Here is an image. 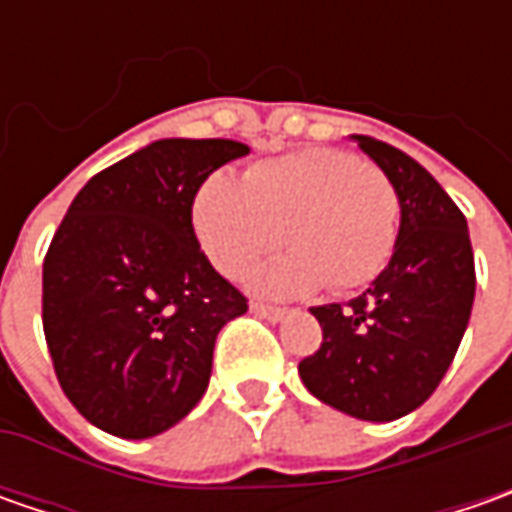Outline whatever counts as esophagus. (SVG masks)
I'll list each match as a JSON object with an SVG mask.
<instances>
[{
  "mask_svg": "<svg viewBox=\"0 0 512 512\" xmlns=\"http://www.w3.org/2000/svg\"><path fill=\"white\" fill-rule=\"evenodd\" d=\"M250 313L253 316H259V319H270V322H282L285 319V307H273V305H265V302H253L250 305Z\"/></svg>",
  "mask_w": 512,
  "mask_h": 512,
  "instance_id": "obj_1",
  "label": "esophagus"
}]
</instances>
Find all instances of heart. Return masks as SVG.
<instances>
[{"label":"heart","instance_id":"heart-1","mask_svg":"<svg viewBox=\"0 0 512 512\" xmlns=\"http://www.w3.org/2000/svg\"><path fill=\"white\" fill-rule=\"evenodd\" d=\"M402 199L382 168L347 150L310 148L265 159L242 185L210 179L196 193L193 225L207 259L245 279L270 250H293L253 279L267 296H302L327 285L350 293L382 273L399 239Z\"/></svg>","mask_w":512,"mask_h":512}]
</instances>
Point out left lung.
Wrapping results in <instances>:
<instances>
[{
	"label": "left lung",
	"instance_id": "8db88e82",
	"mask_svg": "<svg viewBox=\"0 0 512 512\" xmlns=\"http://www.w3.org/2000/svg\"><path fill=\"white\" fill-rule=\"evenodd\" d=\"M353 139L399 190V239L362 296L310 307L322 347L299 362V376L347 416L393 422L427 402L453 362L473 310L476 265L467 219L444 187L399 148Z\"/></svg>",
	"mask_w": 512,
	"mask_h": 512
}]
</instances>
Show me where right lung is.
I'll return each instance as SVG.
<instances>
[{
    "label": "right lung",
    "mask_w": 512,
    "mask_h": 512,
    "mask_svg": "<svg viewBox=\"0 0 512 512\" xmlns=\"http://www.w3.org/2000/svg\"><path fill=\"white\" fill-rule=\"evenodd\" d=\"M250 148L159 139L76 193L42 265V327L56 379L99 430L150 439L205 396L219 330L247 299L193 233L205 179Z\"/></svg>",
    "instance_id": "add662e5"
}]
</instances>
